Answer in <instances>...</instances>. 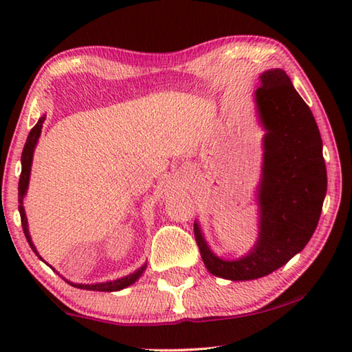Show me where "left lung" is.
<instances>
[{"label": "left lung", "instance_id": "1", "mask_svg": "<svg viewBox=\"0 0 352 352\" xmlns=\"http://www.w3.org/2000/svg\"><path fill=\"white\" fill-rule=\"evenodd\" d=\"M254 99L267 132L258 190V242L241 259H220L194 223L205 267L211 275L231 281L269 275L300 253L317 228L327 188L318 126L285 71L262 73Z\"/></svg>", "mask_w": 352, "mask_h": 352}]
</instances>
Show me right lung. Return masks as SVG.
<instances>
[{"mask_svg":"<svg viewBox=\"0 0 352 352\" xmlns=\"http://www.w3.org/2000/svg\"><path fill=\"white\" fill-rule=\"evenodd\" d=\"M45 116H41L38 119V122L35 124L34 129L29 132L28 135V140H26V144L25 148H23V153H21V175H20V182H19V211H20V217H21V226H23V231H25V236L29 242V247L32 248V252L38 256L41 259V256L37 253V250H35L32 239H31V234H29V230H28V219H26V212H25V208H23V199H25L26 195V190H28V184H29V175H31V166H32V157H34V148L37 146V141H38V136L41 133V127H43V122H45ZM43 261V259H41ZM52 269V267H51ZM54 270V269H52ZM146 270V264L140 267L138 270L130 273V275L124 276V278H119L116 281H109V283H98V284H74V283H69L71 285H74L77 289H85V290H96V292H116V290H121V289H126L129 285H132L136 279H138L142 272ZM65 279V278H63Z\"/></svg>","mask_w":352,"mask_h":352,"instance_id":"obj_1","label":"right lung"}]
</instances>
